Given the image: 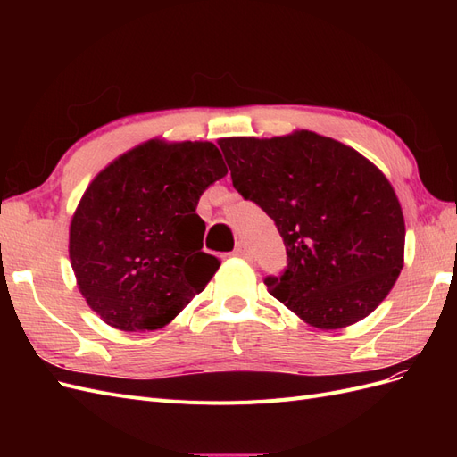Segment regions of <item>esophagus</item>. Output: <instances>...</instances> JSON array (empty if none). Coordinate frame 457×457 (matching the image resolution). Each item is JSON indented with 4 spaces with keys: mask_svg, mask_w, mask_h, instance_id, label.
<instances>
[{
    "mask_svg": "<svg viewBox=\"0 0 457 457\" xmlns=\"http://www.w3.org/2000/svg\"><path fill=\"white\" fill-rule=\"evenodd\" d=\"M234 255H237V257H250V247H247L245 242H240L237 247H234Z\"/></svg>",
    "mask_w": 457,
    "mask_h": 457,
    "instance_id": "34e87169",
    "label": "esophagus"
}]
</instances>
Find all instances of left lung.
Listing matches in <instances>:
<instances>
[{
    "label": "left lung",
    "instance_id": "left-lung-1",
    "mask_svg": "<svg viewBox=\"0 0 457 457\" xmlns=\"http://www.w3.org/2000/svg\"><path fill=\"white\" fill-rule=\"evenodd\" d=\"M232 185L278 228L287 265L270 295L307 324L337 329L366 318L391 292L404 257V217L385 175L328 137L219 141Z\"/></svg>",
    "mask_w": 457,
    "mask_h": 457
}]
</instances>
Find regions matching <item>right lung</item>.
<instances>
[{"instance_id":"right-lung-1","label":"right lung","mask_w":457,"mask_h":457,"mask_svg":"<svg viewBox=\"0 0 457 457\" xmlns=\"http://www.w3.org/2000/svg\"><path fill=\"white\" fill-rule=\"evenodd\" d=\"M227 171L213 143L148 141L93 179L72 217L71 259L108 326L163 328L212 280L220 261L202 250L196 207Z\"/></svg>"}]
</instances>
